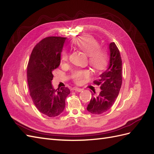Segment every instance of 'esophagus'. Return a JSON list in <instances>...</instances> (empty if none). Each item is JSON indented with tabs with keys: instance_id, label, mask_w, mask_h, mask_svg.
<instances>
[{
	"instance_id": "obj_1",
	"label": "esophagus",
	"mask_w": 154,
	"mask_h": 154,
	"mask_svg": "<svg viewBox=\"0 0 154 154\" xmlns=\"http://www.w3.org/2000/svg\"><path fill=\"white\" fill-rule=\"evenodd\" d=\"M73 90H74L75 91H78V92H80L82 91L83 89H81V88H74Z\"/></svg>"
}]
</instances>
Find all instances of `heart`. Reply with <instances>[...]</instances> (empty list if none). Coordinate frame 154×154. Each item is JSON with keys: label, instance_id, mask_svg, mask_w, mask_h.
Instances as JSON below:
<instances>
[{"label": "heart", "instance_id": "heart-1", "mask_svg": "<svg viewBox=\"0 0 154 154\" xmlns=\"http://www.w3.org/2000/svg\"><path fill=\"white\" fill-rule=\"evenodd\" d=\"M73 44L89 56V63L95 70H102L108 63V55L106 51L99 50V44L97 41L90 36H82L73 40ZM69 55L66 51L62 54L63 61H66ZM89 76V71L86 70H75L72 78L76 83H80L82 79Z\"/></svg>", "mask_w": 154, "mask_h": 154}]
</instances>
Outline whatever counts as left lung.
Returning a JSON list of instances; mask_svg holds the SVG:
<instances>
[{
  "mask_svg": "<svg viewBox=\"0 0 154 154\" xmlns=\"http://www.w3.org/2000/svg\"><path fill=\"white\" fill-rule=\"evenodd\" d=\"M110 60L107 69L99 76L98 80L94 81L100 85L99 95L91 93L92 97L87 110L95 115L104 113L113 105L117 98L122 84V61L120 53L114 42L109 44Z\"/></svg>",
  "mask_w": 154,
  "mask_h": 154,
  "instance_id": "1",
  "label": "left lung"
}]
</instances>
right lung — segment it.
Wrapping results in <instances>:
<instances>
[{"instance_id":"add662e5","label":"right lung","mask_w":154,"mask_h":154,"mask_svg":"<svg viewBox=\"0 0 154 154\" xmlns=\"http://www.w3.org/2000/svg\"><path fill=\"white\" fill-rule=\"evenodd\" d=\"M66 38L50 36L34 48L27 66L30 95L41 113L53 118L61 114L65 99L70 94L68 88L55 89L51 84L53 71L61 63V54Z\"/></svg>"}]
</instances>
